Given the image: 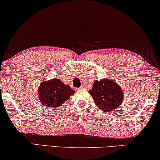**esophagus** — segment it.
Segmentation results:
<instances>
[{
  "label": "esophagus",
  "mask_w": 160,
  "mask_h": 160,
  "mask_svg": "<svg viewBox=\"0 0 160 160\" xmlns=\"http://www.w3.org/2000/svg\"><path fill=\"white\" fill-rule=\"evenodd\" d=\"M85 88H86V87L84 86V85H82V86H81V87L79 88V90H81V89H85Z\"/></svg>",
  "instance_id": "34e87169"
}]
</instances>
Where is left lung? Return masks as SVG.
I'll list each match as a JSON object with an SVG mask.
<instances>
[{
	"label": "left lung",
	"mask_w": 160,
	"mask_h": 160,
	"mask_svg": "<svg viewBox=\"0 0 160 160\" xmlns=\"http://www.w3.org/2000/svg\"><path fill=\"white\" fill-rule=\"evenodd\" d=\"M88 92L97 106L103 112L111 111L120 107L123 100L121 88L110 79L95 81L92 89Z\"/></svg>",
	"instance_id": "obj_1"
}]
</instances>
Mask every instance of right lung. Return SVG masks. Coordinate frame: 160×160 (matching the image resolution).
Wrapping results in <instances>:
<instances>
[{
  "instance_id": "1",
  "label": "right lung",
  "mask_w": 160,
  "mask_h": 160,
  "mask_svg": "<svg viewBox=\"0 0 160 160\" xmlns=\"http://www.w3.org/2000/svg\"><path fill=\"white\" fill-rule=\"evenodd\" d=\"M74 93L75 90L57 79L44 81L40 85L38 92L41 103L50 108H58Z\"/></svg>"
}]
</instances>
